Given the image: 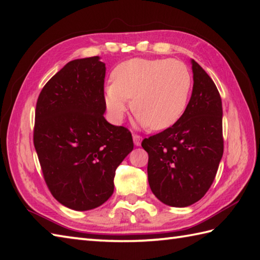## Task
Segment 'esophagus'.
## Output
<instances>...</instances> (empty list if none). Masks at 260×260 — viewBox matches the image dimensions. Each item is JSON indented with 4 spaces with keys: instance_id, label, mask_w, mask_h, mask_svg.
I'll use <instances>...</instances> for the list:
<instances>
[{
    "instance_id": "esophagus-1",
    "label": "esophagus",
    "mask_w": 260,
    "mask_h": 260,
    "mask_svg": "<svg viewBox=\"0 0 260 260\" xmlns=\"http://www.w3.org/2000/svg\"><path fill=\"white\" fill-rule=\"evenodd\" d=\"M133 141H134V144L136 146H140L141 145V142H142V136L141 135H137V134H134L133 135Z\"/></svg>"
}]
</instances>
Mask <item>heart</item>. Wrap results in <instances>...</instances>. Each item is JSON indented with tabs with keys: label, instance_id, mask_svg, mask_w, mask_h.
I'll list each match as a JSON object with an SVG mask.
<instances>
[{
	"label": "heart",
	"instance_id": "heart-1",
	"mask_svg": "<svg viewBox=\"0 0 260 260\" xmlns=\"http://www.w3.org/2000/svg\"><path fill=\"white\" fill-rule=\"evenodd\" d=\"M114 82L105 89V104L116 123L123 120L133 99L137 120L153 129H165L183 115L192 77L179 60L134 58L114 69Z\"/></svg>",
	"mask_w": 260,
	"mask_h": 260
}]
</instances>
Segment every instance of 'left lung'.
<instances>
[{"label":"left lung","mask_w":260,"mask_h":260,"mask_svg":"<svg viewBox=\"0 0 260 260\" xmlns=\"http://www.w3.org/2000/svg\"><path fill=\"white\" fill-rule=\"evenodd\" d=\"M193 89L183 115L142 142L148 153L152 192L171 207H187L206 194L223 154L222 103L213 80L192 60Z\"/></svg>","instance_id":"1"}]
</instances>
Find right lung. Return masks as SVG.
<instances>
[{
    "mask_svg": "<svg viewBox=\"0 0 260 260\" xmlns=\"http://www.w3.org/2000/svg\"><path fill=\"white\" fill-rule=\"evenodd\" d=\"M106 67L76 59L42 88L33 144L48 189L64 207L86 211L114 192L115 171L134 147L131 132L105 119Z\"/></svg>",
    "mask_w": 260,
    "mask_h": 260,
    "instance_id": "right-lung-1",
    "label": "right lung"
}]
</instances>
